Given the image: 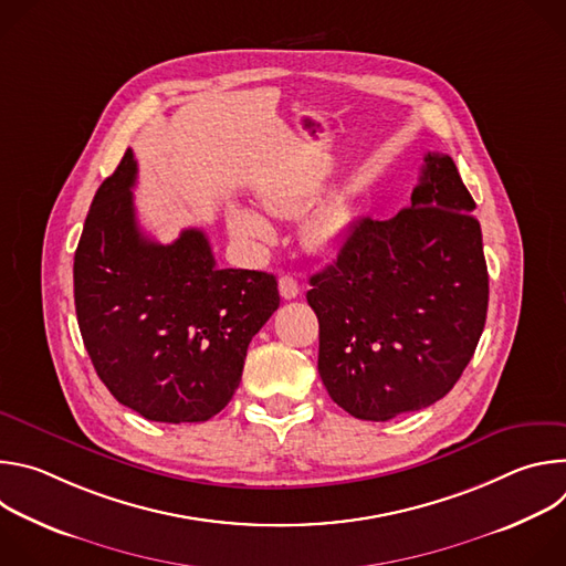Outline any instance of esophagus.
<instances>
[{"instance_id": "1", "label": "esophagus", "mask_w": 566, "mask_h": 566, "mask_svg": "<svg viewBox=\"0 0 566 566\" xmlns=\"http://www.w3.org/2000/svg\"><path fill=\"white\" fill-rule=\"evenodd\" d=\"M277 286H280V295L284 300H293V297L300 295V284H297V280L293 275H282L277 280Z\"/></svg>"}]
</instances>
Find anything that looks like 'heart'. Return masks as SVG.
I'll return each instance as SVG.
<instances>
[{
	"label": "heart",
	"instance_id": "obj_1",
	"mask_svg": "<svg viewBox=\"0 0 566 566\" xmlns=\"http://www.w3.org/2000/svg\"><path fill=\"white\" fill-rule=\"evenodd\" d=\"M262 206L271 214H295L297 210L304 208V199L277 190H266L260 195ZM228 226L232 234L249 239V241H269L273 237V228L269 219L251 208L244 206H234L228 214ZM345 232V212L338 206H325L317 212H313L304 226H302V239L304 247L313 253H332L343 239Z\"/></svg>",
	"mask_w": 566,
	"mask_h": 566
}]
</instances>
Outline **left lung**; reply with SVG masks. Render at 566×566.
<instances>
[{"instance_id":"left-lung-1","label":"left lung","mask_w":566,"mask_h":566,"mask_svg":"<svg viewBox=\"0 0 566 566\" xmlns=\"http://www.w3.org/2000/svg\"><path fill=\"white\" fill-rule=\"evenodd\" d=\"M474 201L448 154L428 151L412 201L360 219L306 300L319 322L317 371L334 402L389 421L443 398L486 325L489 269Z\"/></svg>"}]
</instances>
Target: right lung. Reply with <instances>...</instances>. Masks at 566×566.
I'll return each instance as SVG.
<instances>
[{
    "mask_svg": "<svg viewBox=\"0 0 566 566\" xmlns=\"http://www.w3.org/2000/svg\"><path fill=\"white\" fill-rule=\"evenodd\" d=\"M136 160L127 149L98 188L73 260L77 327L112 396L147 421L219 415L253 336L280 306L271 273L217 269L203 230L172 244L136 221Z\"/></svg>",
    "mask_w": 566,
    "mask_h": 566,
    "instance_id": "add662e5",
    "label": "right lung"
}]
</instances>
